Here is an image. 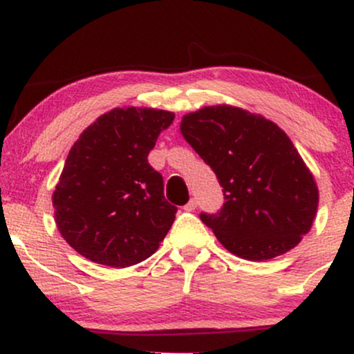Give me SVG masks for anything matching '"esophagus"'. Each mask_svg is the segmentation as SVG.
<instances>
[{
  "mask_svg": "<svg viewBox=\"0 0 354 354\" xmlns=\"http://www.w3.org/2000/svg\"><path fill=\"white\" fill-rule=\"evenodd\" d=\"M196 206H198L196 198H191V200L186 203L185 208H183V209H185V211H194V209H196Z\"/></svg>",
  "mask_w": 354,
  "mask_h": 354,
  "instance_id": "esophagus-1",
  "label": "esophagus"
}]
</instances>
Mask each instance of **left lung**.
<instances>
[{"mask_svg": "<svg viewBox=\"0 0 354 354\" xmlns=\"http://www.w3.org/2000/svg\"><path fill=\"white\" fill-rule=\"evenodd\" d=\"M185 140L216 174L225 203L200 214L223 246L265 261L301 241L318 209V188L290 138L270 120L233 106L183 118Z\"/></svg>", "mask_w": 354, "mask_h": 354, "instance_id": "1", "label": "left lung"}]
</instances>
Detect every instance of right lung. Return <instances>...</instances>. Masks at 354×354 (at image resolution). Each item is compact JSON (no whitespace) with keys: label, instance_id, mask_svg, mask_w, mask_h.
<instances>
[{"label":"right lung","instance_id":"obj_1","mask_svg":"<svg viewBox=\"0 0 354 354\" xmlns=\"http://www.w3.org/2000/svg\"><path fill=\"white\" fill-rule=\"evenodd\" d=\"M173 120L163 109L116 108L73 145L53 208L61 236L89 261L136 265L171 228L178 208L166 201L163 176L148 154Z\"/></svg>","mask_w":354,"mask_h":354}]
</instances>
